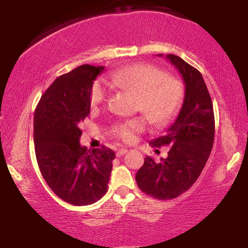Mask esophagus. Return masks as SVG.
Segmentation results:
<instances>
[{"label": "esophagus", "instance_id": "obj_1", "mask_svg": "<svg viewBox=\"0 0 248 248\" xmlns=\"http://www.w3.org/2000/svg\"><path fill=\"white\" fill-rule=\"evenodd\" d=\"M128 152V149H125V148H121V149H119L118 151H117L116 152V155H117V157H120V156H123L124 154H125Z\"/></svg>", "mask_w": 248, "mask_h": 248}]
</instances>
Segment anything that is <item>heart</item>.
Here are the masks:
<instances>
[{
  "mask_svg": "<svg viewBox=\"0 0 248 248\" xmlns=\"http://www.w3.org/2000/svg\"><path fill=\"white\" fill-rule=\"evenodd\" d=\"M112 85L128 90L138 96L137 108L143 112L151 124L161 125L177 114L184 100V86L178 78L155 65L138 63L124 66L109 74ZM109 87L106 81L98 78L90 91V104L97 107L107 98ZM145 129L143 118H133L117 124L112 132L124 142H133Z\"/></svg>",
  "mask_w": 248,
  "mask_h": 248,
  "instance_id": "obj_1",
  "label": "heart"
}]
</instances>
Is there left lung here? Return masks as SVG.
Instances as JSON below:
<instances>
[{
    "label": "left lung",
    "instance_id": "8db88e82",
    "mask_svg": "<svg viewBox=\"0 0 248 248\" xmlns=\"http://www.w3.org/2000/svg\"><path fill=\"white\" fill-rule=\"evenodd\" d=\"M166 59L183 77L184 103L164 136L150 142L156 148L170 145L169 156L159 162L146 156L136 175L140 189L159 200L174 199L189 189L202 171L215 141L213 105L202 75L175 54H167Z\"/></svg>",
    "mask_w": 248,
    "mask_h": 248
}]
</instances>
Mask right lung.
Masks as SVG:
<instances>
[{
  "label": "right lung",
  "mask_w": 248,
  "mask_h": 248,
  "mask_svg": "<svg viewBox=\"0 0 248 248\" xmlns=\"http://www.w3.org/2000/svg\"><path fill=\"white\" fill-rule=\"evenodd\" d=\"M103 70L83 64L59 77L41 96L33 116L40 173L59 198L74 205L92 204L106 194L115 158L107 146L87 150L79 144L91 87Z\"/></svg>",
  "instance_id": "1"
}]
</instances>
